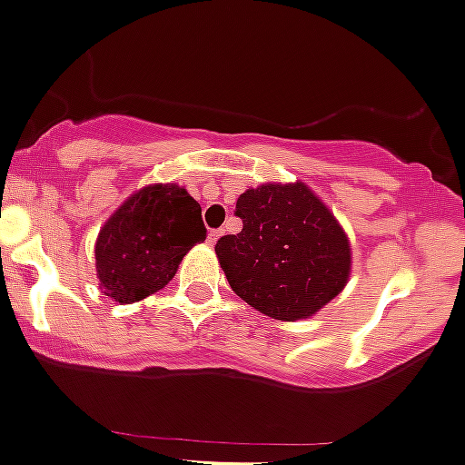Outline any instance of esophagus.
I'll use <instances>...</instances> for the list:
<instances>
[{
	"label": "esophagus",
	"mask_w": 465,
	"mask_h": 465,
	"mask_svg": "<svg viewBox=\"0 0 465 465\" xmlns=\"http://www.w3.org/2000/svg\"><path fill=\"white\" fill-rule=\"evenodd\" d=\"M219 237H222V231H210V234H208V243H217Z\"/></svg>",
	"instance_id": "1"
}]
</instances>
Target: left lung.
Here are the masks:
<instances>
[{"instance_id": "left-lung-1", "label": "left lung", "mask_w": 465, "mask_h": 465, "mask_svg": "<svg viewBox=\"0 0 465 465\" xmlns=\"http://www.w3.org/2000/svg\"><path fill=\"white\" fill-rule=\"evenodd\" d=\"M243 228L214 252L232 292L278 321L310 319L351 278V239L305 183H262L237 199Z\"/></svg>"}]
</instances>
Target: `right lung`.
<instances>
[{
    "label": "right lung",
    "instance_id": "right-lung-1",
    "mask_svg": "<svg viewBox=\"0 0 465 465\" xmlns=\"http://www.w3.org/2000/svg\"><path fill=\"white\" fill-rule=\"evenodd\" d=\"M205 239L201 205L176 183L133 192L101 226L96 278L105 296L128 305L160 292L183 257Z\"/></svg>",
    "mask_w": 465,
    "mask_h": 465
}]
</instances>
